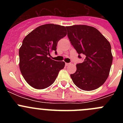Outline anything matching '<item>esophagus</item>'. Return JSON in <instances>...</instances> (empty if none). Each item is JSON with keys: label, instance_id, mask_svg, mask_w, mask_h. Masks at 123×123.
Segmentation results:
<instances>
[{"label": "esophagus", "instance_id": "1", "mask_svg": "<svg viewBox=\"0 0 123 123\" xmlns=\"http://www.w3.org/2000/svg\"><path fill=\"white\" fill-rule=\"evenodd\" d=\"M70 64L71 63H65V65H66V66H68V65H70Z\"/></svg>", "mask_w": 123, "mask_h": 123}]
</instances>
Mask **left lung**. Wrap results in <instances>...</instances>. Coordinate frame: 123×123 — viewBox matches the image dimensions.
<instances>
[{"instance_id": "obj_1", "label": "left lung", "mask_w": 123, "mask_h": 123, "mask_svg": "<svg viewBox=\"0 0 123 123\" xmlns=\"http://www.w3.org/2000/svg\"><path fill=\"white\" fill-rule=\"evenodd\" d=\"M67 36L74 49L85 56L83 62L76 65L77 70L70 76L73 83L86 91L101 86L110 74L112 55L110 42L95 27L74 25L66 27Z\"/></svg>"}]
</instances>
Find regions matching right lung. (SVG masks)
Here are the masks:
<instances>
[{"label":"right lung","mask_w":123,"mask_h":123,"mask_svg":"<svg viewBox=\"0 0 123 123\" xmlns=\"http://www.w3.org/2000/svg\"><path fill=\"white\" fill-rule=\"evenodd\" d=\"M64 26L48 24L37 27L24 38L19 48V66L27 83L36 89L52 85L59 71L65 67L64 61H56L50 54H57L58 41L67 35Z\"/></svg>","instance_id":"1"}]
</instances>
